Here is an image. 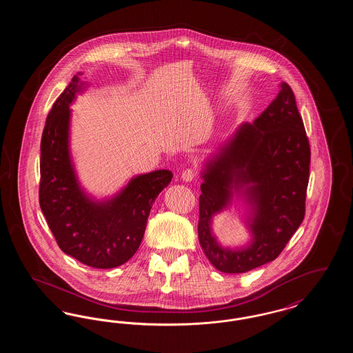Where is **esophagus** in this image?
<instances>
[{
  "label": "esophagus",
  "instance_id": "34e87169",
  "mask_svg": "<svg viewBox=\"0 0 353 353\" xmlns=\"http://www.w3.org/2000/svg\"><path fill=\"white\" fill-rule=\"evenodd\" d=\"M194 176H196V173H194L193 169H185L180 177H181V180L185 181V183H190L194 179Z\"/></svg>",
  "mask_w": 353,
  "mask_h": 353
}]
</instances>
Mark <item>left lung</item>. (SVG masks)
Listing matches in <instances>:
<instances>
[{
  "mask_svg": "<svg viewBox=\"0 0 353 353\" xmlns=\"http://www.w3.org/2000/svg\"><path fill=\"white\" fill-rule=\"evenodd\" d=\"M310 160L294 92L282 82L269 107L252 124L238 125L203 164L199 241L216 269L241 274L282 252L304 219ZM234 201L244 203L252 236L243 247L225 248L211 223Z\"/></svg>",
  "mask_w": 353,
  "mask_h": 353,
  "instance_id": "obj_1",
  "label": "left lung"
}]
</instances>
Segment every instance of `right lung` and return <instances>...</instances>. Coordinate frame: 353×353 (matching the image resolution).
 <instances>
[{
    "instance_id": "1",
    "label": "right lung",
    "mask_w": 353,
    "mask_h": 353,
    "mask_svg": "<svg viewBox=\"0 0 353 353\" xmlns=\"http://www.w3.org/2000/svg\"><path fill=\"white\" fill-rule=\"evenodd\" d=\"M72 77L52 104L41 140L39 205L61 250L95 269H114L137 252L152 203L173 174L159 169L137 174L118 193L97 200L84 190L70 150V105L87 88Z\"/></svg>"
}]
</instances>
